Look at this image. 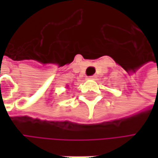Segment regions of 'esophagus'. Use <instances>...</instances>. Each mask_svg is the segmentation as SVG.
<instances>
[{"instance_id":"obj_1","label":"esophagus","mask_w":158,"mask_h":158,"mask_svg":"<svg viewBox=\"0 0 158 158\" xmlns=\"http://www.w3.org/2000/svg\"><path fill=\"white\" fill-rule=\"evenodd\" d=\"M95 78H96V76H95V75H93V76H90V77H89V79H95Z\"/></svg>"}]
</instances>
